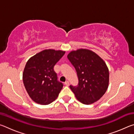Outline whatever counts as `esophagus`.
Here are the masks:
<instances>
[{
	"mask_svg": "<svg viewBox=\"0 0 134 134\" xmlns=\"http://www.w3.org/2000/svg\"><path fill=\"white\" fill-rule=\"evenodd\" d=\"M64 84L65 85H66L67 86H69V85H70V83H69V81H65V82L64 83Z\"/></svg>",
	"mask_w": 134,
	"mask_h": 134,
	"instance_id": "34e87169",
	"label": "esophagus"
}]
</instances>
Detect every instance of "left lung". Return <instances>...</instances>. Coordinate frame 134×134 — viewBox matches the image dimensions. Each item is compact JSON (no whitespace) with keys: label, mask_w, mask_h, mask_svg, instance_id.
Listing matches in <instances>:
<instances>
[{"label":"left lung","mask_w":134,"mask_h":134,"mask_svg":"<svg viewBox=\"0 0 134 134\" xmlns=\"http://www.w3.org/2000/svg\"><path fill=\"white\" fill-rule=\"evenodd\" d=\"M67 58L77 75L78 85L70 86L77 99L85 105L98 100L109 85V73L104 61L94 52L86 49L70 52Z\"/></svg>","instance_id":"1"}]
</instances>
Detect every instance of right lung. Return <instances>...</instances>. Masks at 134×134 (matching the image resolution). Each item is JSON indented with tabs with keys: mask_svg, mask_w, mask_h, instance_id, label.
I'll return each instance as SVG.
<instances>
[{
	"mask_svg": "<svg viewBox=\"0 0 134 134\" xmlns=\"http://www.w3.org/2000/svg\"><path fill=\"white\" fill-rule=\"evenodd\" d=\"M65 52L45 49L27 62L23 81L29 96L35 102L46 105L57 98L63 84L58 80L54 67Z\"/></svg>",
	"mask_w": 134,
	"mask_h": 134,
	"instance_id": "right-lung-1",
	"label": "right lung"
}]
</instances>
